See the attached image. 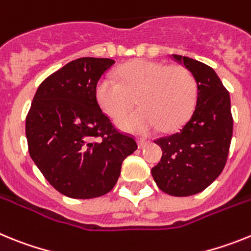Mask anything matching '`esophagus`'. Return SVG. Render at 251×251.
I'll return each instance as SVG.
<instances>
[{
    "label": "esophagus",
    "mask_w": 251,
    "mask_h": 251,
    "mask_svg": "<svg viewBox=\"0 0 251 251\" xmlns=\"http://www.w3.org/2000/svg\"><path fill=\"white\" fill-rule=\"evenodd\" d=\"M147 143H148V141H147V139H143V138L138 139V146H139V148H143V147H146V146H147Z\"/></svg>",
    "instance_id": "1"
}]
</instances>
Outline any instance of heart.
<instances>
[{"instance_id":"obj_1","label":"heart","mask_w":251,"mask_h":251,"mask_svg":"<svg viewBox=\"0 0 251 251\" xmlns=\"http://www.w3.org/2000/svg\"><path fill=\"white\" fill-rule=\"evenodd\" d=\"M118 79L104 75L97 84L99 106L110 118L123 117L136 104L141 108L118 122L133 133H148L161 126L171 130L190 117L196 103L197 86L192 73L182 65L133 60L118 69Z\"/></svg>"}]
</instances>
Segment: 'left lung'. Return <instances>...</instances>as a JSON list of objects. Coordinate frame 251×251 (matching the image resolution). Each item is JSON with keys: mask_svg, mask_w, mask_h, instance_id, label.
<instances>
[{"mask_svg": "<svg viewBox=\"0 0 251 251\" xmlns=\"http://www.w3.org/2000/svg\"><path fill=\"white\" fill-rule=\"evenodd\" d=\"M171 57L194 75L196 106L177 132L154 141L162 158L151 172L159 190L185 197L203 191L223 172L232 137L231 104L214 69L187 56Z\"/></svg>", "mask_w": 251, "mask_h": 251, "instance_id": "8db88e82", "label": "left lung"}]
</instances>
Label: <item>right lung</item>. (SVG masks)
<instances>
[{
    "instance_id": "right-lung-1",
    "label": "right lung",
    "mask_w": 251,
    "mask_h": 251,
    "mask_svg": "<svg viewBox=\"0 0 251 251\" xmlns=\"http://www.w3.org/2000/svg\"><path fill=\"white\" fill-rule=\"evenodd\" d=\"M113 64L105 57L70 61L40 84L26 117L31 158L55 190L72 199L108 194L137 150L134 137L113 126L95 97Z\"/></svg>"
}]
</instances>
